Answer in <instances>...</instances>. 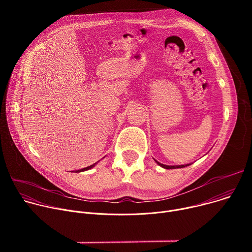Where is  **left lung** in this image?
Instances as JSON below:
<instances>
[{"label":"left lung","instance_id":"1","mask_svg":"<svg viewBox=\"0 0 252 252\" xmlns=\"http://www.w3.org/2000/svg\"><path fill=\"white\" fill-rule=\"evenodd\" d=\"M157 161V160H156ZM158 162V164H159L161 167H163V168H166V169H172V168H183V167H186V166H188V165H189V164H184V165H165V164H162V163H160V162H158V161H157Z\"/></svg>","mask_w":252,"mask_h":252}]
</instances>
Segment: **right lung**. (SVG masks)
Segmentation results:
<instances>
[{"mask_svg":"<svg viewBox=\"0 0 252 252\" xmlns=\"http://www.w3.org/2000/svg\"><path fill=\"white\" fill-rule=\"evenodd\" d=\"M94 164H95V163H94V164H92V165H90V166H87V167H85V168H83V169H79V170H77V171H75V172H81V171H85V170L91 169L92 167L94 166Z\"/></svg>","mask_w":252,"mask_h":252,"instance_id":"right-lung-1","label":"right lung"}]
</instances>
